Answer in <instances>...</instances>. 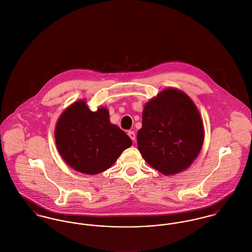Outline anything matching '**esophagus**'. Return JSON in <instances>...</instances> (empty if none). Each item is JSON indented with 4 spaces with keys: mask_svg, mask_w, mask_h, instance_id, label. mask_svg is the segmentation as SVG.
Instances as JSON below:
<instances>
[{
    "mask_svg": "<svg viewBox=\"0 0 252 252\" xmlns=\"http://www.w3.org/2000/svg\"><path fill=\"white\" fill-rule=\"evenodd\" d=\"M128 135L130 136V138H131L132 140H135V134H134L133 131H129V132H128Z\"/></svg>",
    "mask_w": 252,
    "mask_h": 252,
    "instance_id": "esophagus-1",
    "label": "esophagus"
}]
</instances>
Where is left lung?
<instances>
[{
	"label": "left lung",
	"mask_w": 252,
	"mask_h": 252,
	"mask_svg": "<svg viewBox=\"0 0 252 252\" xmlns=\"http://www.w3.org/2000/svg\"><path fill=\"white\" fill-rule=\"evenodd\" d=\"M203 139L200 112L183 91L166 88L144 105L137 147L144 160L161 174L186 170L199 156Z\"/></svg>",
	"instance_id": "1"
}]
</instances>
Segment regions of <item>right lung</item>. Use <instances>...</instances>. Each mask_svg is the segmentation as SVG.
<instances>
[{
    "instance_id": "obj_1",
    "label": "right lung",
    "mask_w": 252,
    "mask_h": 252,
    "mask_svg": "<svg viewBox=\"0 0 252 252\" xmlns=\"http://www.w3.org/2000/svg\"><path fill=\"white\" fill-rule=\"evenodd\" d=\"M54 137L56 148L67 165L87 175H96L111 167L132 145L126 133L110 122L107 108L92 112L83 99L75 101L61 114Z\"/></svg>"
}]
</instances>
